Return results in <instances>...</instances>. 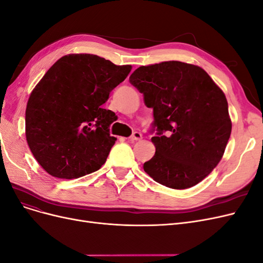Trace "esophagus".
I'll return each mask as SVG.
<instances>
[{"mask_svg":"<svg viewBox=\"0 0 263 263\" xmlns=\"http://www.w3.org/2000/svg\"><path fill=\"white\" fill-rule=\"evenodd\" d=\"M142 139V134L139 133V132H135L132 136L129 137V140L130 141H135V140H140Z\"/></svg>","mask_w":263,"mask_h":263,"instance_id":"obj_1","label":"esophagus"}]
</instances>
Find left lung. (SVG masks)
<instances>
[{"instance_id": "1", "label": "left lung", "mask_w": 263, "mask_h": 263, "mask_svg": "<svg viewBox=\"0 0 263 263\" xmlns=\"http://www.w3.org/2000/svg\"><path fill=\"white\" fill-rule=\"evenodd\" d=\"M129 81L154 109L158 129L145 172L166 187L196 185L219 163L232 133L224 92L201 67L174 60L141 66Z\"/></svg>"}]
</instances>
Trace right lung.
<instances>
[{
  "label": "right lung",
  "mask_w": 263,
  "mask_h": 263,
  "mask_svg": "<svg viewBox=\"0 0 263 263\" xmlns=\"http://www.w3.org/2000/svg\"><path fill=\"white\" fill-rule=\"evenodd\" d=\"M130 70L97 54L70 53L47 71L25 113L28 147L47 173L77 179L105 163L116 141L108 129L115 113L102 105Z\"/></svg>",
  "instance_id": "right-lung-1"
}]
</instances>
